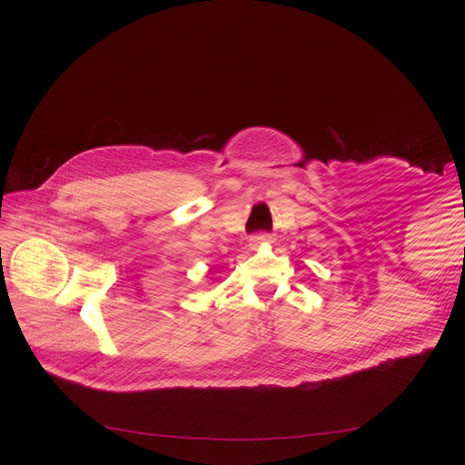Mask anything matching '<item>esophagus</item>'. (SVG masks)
Returning <instances> with one entry per match:
<instances>
[{"instance_id": "1", "label": "esophagus", "mask_w": 465, "mask_h": 465, "mask_svg": "<svg viewBox=\"0 0 465 465\" xmlns=\"http://www.w3.org/2000/svg\"><path fill=\"white\" fill-rule=\"evenodd\" d=\"M270 242H272V236L270 234H256V236L250 238V248L252 250H258V248L270 244Z\"/></svg>"}]
</instances>
